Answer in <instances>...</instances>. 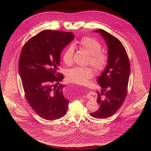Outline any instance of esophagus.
<instances>
[{
    "instance_id": "1",
    "label": "esophagus",
    "mask_w": 151,
    "mask_h": 151,
    "mask_svg": "<svg viewBox=\"0 0 151 151\" xmlns=\"http://www.w3.org/2000/svg\"><path fill=\"white\" fill-rule=\"evenodd\" d=\"M85 97L87 99H93L95 98V93L94 92H90L86 95Z\"/></svg>"
}]
</instances>
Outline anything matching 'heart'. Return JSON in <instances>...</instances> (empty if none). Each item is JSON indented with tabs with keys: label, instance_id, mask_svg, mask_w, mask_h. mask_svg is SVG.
<instances>
[{
	"label": "heart",
	"instance_id": "obj_1",
	"mask_svg": "<svg viewBox=\"0 0 151 151\" xmlns=\"http://www.w3.org/2000/svg\"><path fill=\"white\" fill-rule=\"evenodd\" d=\"M73 46H78L83 48L90 54L88 63L96 71H101L108 62L109 56L101 50V44L97 39L85 36L82 37L76 44L69 45L63 54V60L66 64H70L73 61L75 49ZM93 76V70L89 67L76 66L67 71V78L70 82L84 84Z\"/></svg>",
	"mask_w": 151,
	"mask_h": 151
}]
</instances>
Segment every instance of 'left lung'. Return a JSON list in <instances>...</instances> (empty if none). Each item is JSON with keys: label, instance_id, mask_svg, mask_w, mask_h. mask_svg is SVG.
I'll use <instances>...</instances> for the list:
<instances>
[{"label": "left lung", "instance_id": "1", "mask_svg": "<svg viewBox=\"0 0 151 151\" xmlns=\"http://www.w3.org/2000/svg\"><path fill=\"white\" fill-rule=\"evenodd\" d=\"M101 35L108 47L109 60L105 70L97 79L103 89L98 91L99 109L90 114L98 119L114 115L122 105L127 96L130 64L126 50L121 41L103 29L94 30Z\"/></svg>", "mask_w": 151, "mask_h": 151}]
</instances>
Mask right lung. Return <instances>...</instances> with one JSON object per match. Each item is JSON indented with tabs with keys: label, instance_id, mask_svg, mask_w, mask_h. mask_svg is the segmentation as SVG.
Listing matches in <instances>:
<instances>
[{
	"label": "right lung",
	"instance_id": "1",
	"mask_svg": "<svg viewBox=\"0 0 151 151\" xmlns=\"http://www.w3.org/2000/svg\"><path fill=\"white\" fill-rule=\"evenodd\" d=\"M72 32L43 30L24 45L18 69L25 96L42 118L58 119L65 115L69 101L64 97L63 75L58 72L62 50L73 39Z\"/></svg>",
	"mask_w": 151,
	"mask_h": 151
}]
</instances>
